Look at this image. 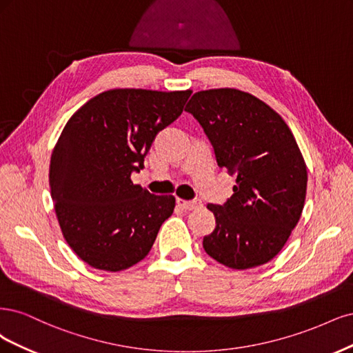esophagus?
<instances>
[{"label": "esophagus", "instance_id": "obj_1", "mask_svg": "<svg viewBox=\"0 0 353 353\" xmlns=\"http://www.w3.org/2000/svg\"><path fill=\"white\" fill-rule=\"evenodd\" d=\"M177 205L183 210H195L198 207L202 205L201 199H192V201H186V199H180L177 198Z\"/></svg>", "mask_w": 353, "mask_h": 353}]
</instances>
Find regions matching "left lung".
<instances>
[{"mask_svg": "<svg viewBox=\"0 0 353 353\" xmlns=\"http://www.w3.org/2000/svg\"><path fill=\"white\" fill-rule=\"evenodd\" d=\"M185 111L208 136L219 165L236 176L233 195L207 205L217 225L203 237V249L234 270L267 264L305 203L308 174L290 129L265 102L230 88L196 92Z\"/></svg>", "mask_w": 353, "mask_h": 353, "instance_id": "8db88e82", "label": "left lung"}]
</instances>
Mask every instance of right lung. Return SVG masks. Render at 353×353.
<instances>
[{
  "label": "right lung",
  "instance_id": "right-lung-1",
  "mask_svg": "<svg viewBox=\"0 0 353 353\" xmlns=\"http://www.w3.org/2000/svg\"><path fill=\"white\" fill-rule=\"evenodd\" d=\"M190 94L111 89L67 121L51 155V198L65 242L90 267L116 272L138 264L173 214V195H152L130 176Z\"/></svg>",
  "mask_w": 353,
  "mask_h": 353
}]
</instances>
